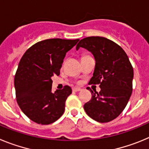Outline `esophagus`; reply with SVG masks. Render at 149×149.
Returning <instances> with one entry per match:
<instances>
[{
    "label": "esophagus",
    "mask_w": 149,
    "mask_h": 149,
    "mask_svg": "<svg viewBox=\"0 0 149 149\" xmlns=\"http://www.w3.org/2000/svg\"><path fill=\"white\" fill-rule=\"evenodd\" d=\"M81 88H78V87H74L72 89V91L73 92H79V91H81Z\"/></svg>",
    "instance_id": "obj_1"
}]
</instances>
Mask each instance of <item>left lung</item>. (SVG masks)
<instances>
[{
	"label": "left lung",
	"mask_w": 149,
	"mask_h": 149,
	"mask_svg": "<svg viewBox=\"0 0 149 149\" xmlns=\"http://www.w3.org/2000/svg\"><path fill=\"white\" fill-rule=\"evenodd\" d=\"M90 51L95 60L93 76L89 84H99L97 93L88 89L92 98L84 104L86 114L98 122H108L125 108L132 93L134 69L123 49L113 41L101 36L81 39L76 49Z\"/></svg>",
	"instance_id": "left-lung-1"
}]
</instances>
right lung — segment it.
Returning <instances> with one entry per match:
<instances>
[{"instance_id": "add662e5", "label": "right lung", "mask_w": 149, "mask_h": 149, "mask_svg": "<svg viewBox=\"0 0 149 149\" xmlns=\"http://www.w3.org/2000/svg\"><path fill=\"white\" fill-rule=\"evenodd\" d=\"M79 39H50L41 41L26 51L15 75L18 106L30 120L49 125L61 117L70 86L52 93L53 76L60 74L63 59Z\"/></svg>"}]
</instances>
